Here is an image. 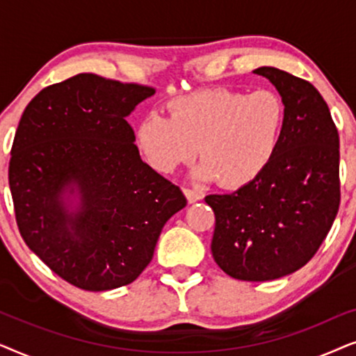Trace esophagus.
Wrapping results in <instances>:
<instances>
[{"label":"esophagus","instance_id":"obj_1","mask_svg":"<svg viewBox=\"0 0 356 356\" xmlns=\"http://www.w3.org/2000/svg\"><path fill=\"white\" fill-rule=\"evenodd\" d=\"M183 193H184V196H186V199H188V202H189V204H194V202L201 201V199H202V194H201V193H197V191H194V189L184 188V189H183Z\"/></svg>","mask_w":356,"mask_h":356}]
</instances>
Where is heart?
Returning <instances> with one entry per match:
<instances>
[{
    "label": "heart",
    "instance_id": "heart-1",
    "mask_svg": "<svg viewBox=\"0 0 356 356\" xmlns=\"http://www.w3.org/2000/svg\"><path fill=\"white\" fill-rule=\"evenodd\" d=\"M167 106L170 116L150 111L136 126L145 162L170 175L197 152L202 162L194 177L228 189L246 186L269 167L286 118L284 100L272 90L204 89Z\"/></svg>",
    "mask_w": 356,
    "mask_h": 356
}]
</instances>
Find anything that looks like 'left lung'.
<instances>
[{"instance_id": "8db88e82", "label": "left lung", "mask_w": 356, "mask_h": 356, "mask_svg": "<svg viewBox=\"0 0 356 356\" xmlns=\"http://www.w3.org/2000/svg\"><path fill=\"white\" fill-rule=\"evenodd\" d=\"M286 118L279 149L261 177L230 194H211L212 256L233 279L275 280L298 270L327 236L340 204L339 133L308 81L262 66Z\"/></svg>"}]
</instances>
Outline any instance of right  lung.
I'll list each match as a JSON object with an SVG mask.
<instances>
[{"label":"right lung","instance_id":"add662e5","mask_svg":"<svg viewBox=\"0 0 356 356\" xmlns=\"http://www.w3.org/2000/svg\"><path fill=\"white\" fill-rule=\"evenodd\" d=\"M154 94L82 72L38 92L19 121L9 160L19 232L77 289L134 282L165 223L186 206L181 189L140 160L126 121Z\"/></svg>","mask_w":356,"mask_h":356}]
</instances>
